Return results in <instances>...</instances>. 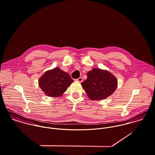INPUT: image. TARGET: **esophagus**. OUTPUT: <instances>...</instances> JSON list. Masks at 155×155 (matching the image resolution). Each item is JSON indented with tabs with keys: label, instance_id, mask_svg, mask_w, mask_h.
I'll return each instance as SVG.
<instances>
[{
	"label": "esophagus",
	"instance_id": "34e87169",
	"mask_svg": "<svg viewBox=\"0 0 155 155\" xmlns=\"http://www.w3.org/2000/svg\"><path fill=\"white\" fill-rule=\"evenodd\" d=\"M76 80L78 81H79V82H82V81H83V78H82V77H79V78H77Z\"/></svg>",
	"mask_w": 155,
	"mask_h": 155
}]
</instances>
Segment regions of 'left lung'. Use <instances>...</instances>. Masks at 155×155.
<instances>
[{
    "label": "left lung",
    "mask_w": 155,
    "mask_h": 155,
    "mask_svg": "<svg viewBox=\"0 0 155 155\" xmlns=\"http://www.w3.org/2000/svg\"><path fill=\"white\" fill-rule=\"evenodd\" d=\"M87 76L81 86L91 100L104 99L117 87L116 78L107 71L94 68L88 72Z\"/></svg>",
    "instance_id": "8db88e82"
}]
</instances>
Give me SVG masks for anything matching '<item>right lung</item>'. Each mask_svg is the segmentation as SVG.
<instances>
[{"label":"right lung","mask_w":155,"mask_h":155,"mask_svg":"<svg viewBox=\"0 0 155 155\" xmlns=\"http://www.w3.org/2000/svg\"><path fill=\"white\" fill-rule=\"evenodd\" d=\"M74 81L69 74L59 68L46 71L39 79L38 84L41 90L50 97L62 95Z\"/></svg>","instance_id":"1"}]
</instances>
